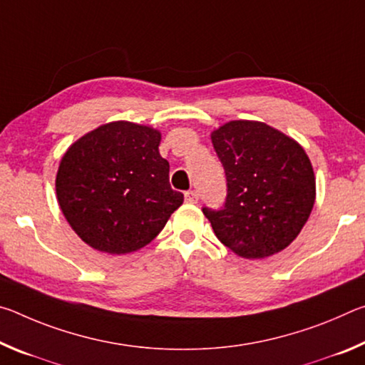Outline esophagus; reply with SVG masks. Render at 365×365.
I'll list each match as a JSON object with an SVG mask.
<instances>
[{
    "label": "esophagus",
    "instance_id": "esophagus-1",
    "mask_svg": "<svg viewBox=\"0 0 365 365\" xmlns=\"http://www.w3.org/2000/svg\"><path fill=\"white\" fill-rule=\"evenodd\" d=\"M197 200H200V195H197L195 190H190L185 193V201L190 202V205H196Z\"/></svg>",
    "mask_w": 365,
    "mask_h": 365
}]
</instances>
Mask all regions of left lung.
<instances>
[{"instance_id":"obj_1","label":"left lung","mask_w":365,"mask_h":365,"mask_svg":"<svg viewBox=\"0 0 365 365\" xmlns=\"http://www.w3.org/2000/svg\"><path fill=\"white\" fill-rule=\"evenodd\" d=\"M211 138L227 178L224 206L202 207L215 237L248 259L285 250L304 227L316 200L307 154L262 122L232 120Z\"/></svg>"}]
</instances>
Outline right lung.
Listing matches in <instances>:
<instances>
[{
  "label": "right lung",
  "mask_w": 365,
  "mask_h": 365,
  "mask_svg": "<svg viewBox=\"0 0 365 365\" xmlns=\"http://www.w3.org/2000/svg\"><path fill=\"white\" fill-rule=\"evenodd\" d=\"M160 133L110 122L76 141L59 164L61 211L86 245L109 255L143 248L163 230L183 195L170 188Z\"/></svg>",
  "instance_id": "obj_1"
}]
</instances>
